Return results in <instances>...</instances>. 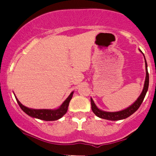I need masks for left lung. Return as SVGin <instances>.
I'll return each mask as SVG.
<instances>
[{
  "label": "left lung",
  "instance_id": "8db88e82",
  "mask_svg": "<svg viewBox=\"0 0 156 156\" xmlns=\"http://www.w3.org/2000/svg\"><path fill=\"white\" fill-rule=\"evenodd\" d=\"M140 51L143 53V52L141 51L139 49ZM144 54V53H143ZM144 59H145V66H146V79H145V83H144V89H143L142 93L140 94V95L139 96L137 99H136V101L133 103V104L130 105V106L125 108L123 110H121V111L118 112H106L103 111V110L100 109L96 104L94 103V100L92 98H90V103H91V108H92V111L97 117L100 118V119H106V120H110V121H119L122 120V119H125L127 118H128L129 116L131 115L132 114L135 112L136 110L139 108L140 105L142 104L143 101H144V98H145V96L146 94V92L148 90V87H149V73H148V69H147V63H146V60L145 56H144Z\"/></svg>",
  "mask_w": 156,
  "mask_h": 156
}]
</instances>
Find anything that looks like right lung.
I'll return each mask as SVG.
<instances>
[{
  "mask_svg": "<svg viewBox=\"0 0 156 156\" xmlns=\"http://www.w3.org/2000/svg\"><path fill=\"white\" fill-rule=\"evenodd\" d=\"M74 91H72L66 98V100L62 103L60 106L55 109H45V108H42V109H35V108H28L26 106H23L21 103L18 100L16 97L15 96L16 100L17 103H18L19 106L22 108L25 113L28 115L31 116V117L34 118V119H38L44 121H56L58 119H61L66 113L67 112L68 107L69 105V102L72 100V96H73Z\"/></svg>",
  "mask_w": 156,
  "mask_h": 156,
  "instance_id": "obj_1",
  "label": "right lung"
}]
</instances>
